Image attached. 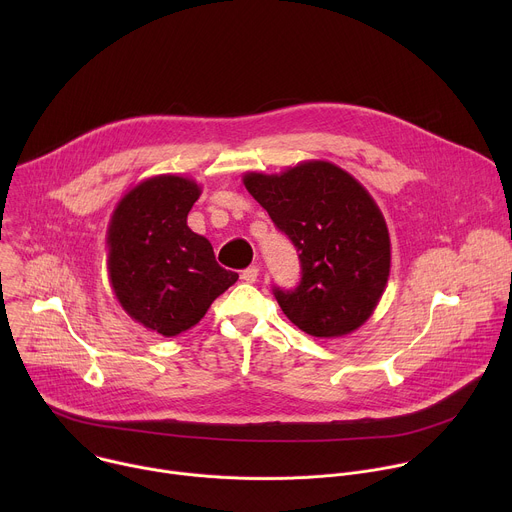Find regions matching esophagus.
<instances>
[{"label":"esophagus","mask_w":512,"mask_h":512,"mask_svg":"<svg viewBox=\"0 0 512 512\" xmlns=\"http://www.w3.org/2000/svg\"><path fill=\"white\" fill-rule=\"evenodd\" d=\"M257 277H259V267H257V265H251V267H247V269L241 273V279H243L245 283H255Z\"/></svg>","instance_id":"obj_1"}]
</instances>
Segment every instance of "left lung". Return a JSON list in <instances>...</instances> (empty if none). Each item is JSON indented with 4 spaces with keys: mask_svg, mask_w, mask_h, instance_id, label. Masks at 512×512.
<instances>
[{
    "mask_svg": "<svg viewBox=\"0 0 512 512\" xmlns=\"http://www.w3.org/2000/svg\"><path fill=\"white\" fill-rule=\"evenodd\" d=\"M243 184L300 251V285L273 289L283 314L316 338L358 330L373 316L391 271L389 229L369 190L324 160L281 174L247 172Z\"/></svg>",
    "mask_w": 512,
    "mask_h": 512,
    "instance_id": "obj_1",
    "label": "left lung"
}]
</instances>
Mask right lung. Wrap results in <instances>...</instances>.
<instances>
[{"label":"right lung","mask_w":512,"mask_h":512,"mask_svg":"<svg viewBox=\"0 0 512 512\" xmlns=\"http://www.w3.org/2000/svg\"><path fill=\"white\" fill-rule=\"evenodd\" d=\"M202 188L176 174L145 178L123 194L107 227V271L127 316L166 338L196 326L239 279L188 227Z\"/></svg>","instance_id":"1"}]
</instances>
